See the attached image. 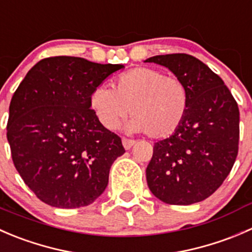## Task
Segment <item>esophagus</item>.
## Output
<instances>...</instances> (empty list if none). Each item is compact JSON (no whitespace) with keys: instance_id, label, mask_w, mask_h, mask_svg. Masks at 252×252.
Returning <instances> with one entry per match:
<instances>
[{"instance_id":"34e87169","label":"esophagus","mask_w":252,"mask_h":252,"mask_svg":"<svg viewBox=\"0 0 252 252\" xmlns=\"http://www.w3.org/2000/svg\"><path fill=\"white\" fill-rule=\"evenodd\" d=\"M136 143V141L134 139H131V138H126V137H124L123 138V144L124 147H125V149H131L132 146Z\"/></svg>"}]
</instances>
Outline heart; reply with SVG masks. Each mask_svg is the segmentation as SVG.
I'll return each instance as SVG.
<instances>
[{"instance_id": "b5f03b06", "label": "heart", "mask_w": 252, "mask_h": 252, "mask_svg": "<svg viewBox=\"0 0 252 252\" xmlns=\"http://www.w3.org/2000/svg\"><path fill=\"white\" fill-rule=\"evenodd\" d=\"M91 106L100 124L116 129L132 113L128 129L152 138L171 136L183 125L190 105L188 87L160 69L136 67L119 74L113 89L99 86L91 93Z\"/></svg>"}]
</instances>
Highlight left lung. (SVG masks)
I'll return each instance as SVG.
<instances>
[{
    "label": "left lung",
    "instance_id": "left-lung-1",
    "mask_svg": "<svg viewBox=\"0 0 252 252\" xmlns=\"http://www.w3.org/2000/svg\"><path fill=\"white\" fill-rule=\"evenodd\" d=\"M185 83L190 105L183 125L156 142L146 170L157 198L192 205L210 197L230 173L239 151V108L220 77L188 54L149 57Z\"/></svg>",
    "mask_w": 252,
    "mask_h": 252
}]
</instances>
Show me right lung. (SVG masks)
<instances>
[{
	"instance_id": "obj_1",
	"label": "right lung",
	"mask_w": 252,
	"mask_h": 252,
	"mask_svg": "<svg viewBox=\"0 0 252 252\" xmlns=\"http://www.w3.org/2000/svg\"><path fill=\"white\" fill-rule=\"evenodd\" d=\"M123 67L82 57H46L14 92L7 124L12 160L42 202L84 207L108 186L111 164L125 148L118 134L101 125L89 98Z\"/></svg>"
}]
</instances>
